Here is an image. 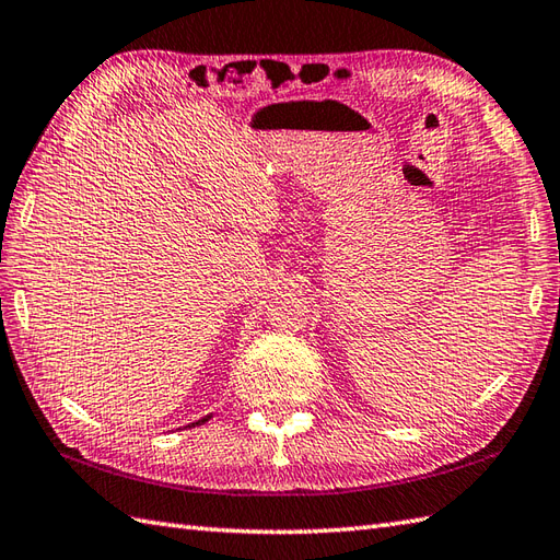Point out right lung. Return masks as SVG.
I'll return each mask as SVG.
<instances>
[{
  "label": "right lung",
  "instance_id": "obj_1",
  "mask_svg": "<svg viewBox=\"0 0 560 560\" xmlns=\"http://www.w3.org/2000/svg\"><path fill=\"white\" fill-rule=\"evenodd\" d=\"M210 417H203V419H198V421H194V424L191 427H198V424H203V421H208Z\"/></svg>",
  "mask_w": 560,
  "mask_h": 560
}]
</instances>
